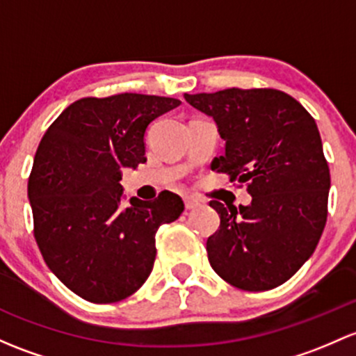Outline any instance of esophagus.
Instances as JSON below:
<instances>
[{"instance_id": "esophagus-1", "label": "esophagus", "mask_w": 356, "mask_h": 356, "mask_svg": "<svg viewBox=\"0 0 356 356\" xmlns=\"http://www.w3.org/2000/svg\"><path fill=\"white\" fill-rule=\"evenodd\" d=\"M184 204H186V209H196L197 207H200V201L194 200V197H184Z\"/></svg>"}]
</instances>
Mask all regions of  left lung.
Wrapping results in <instances>:
<instances>
[{
	"label": "left lung",
	"instance_id": "left-lung-1",
	"mask_svg": "<svg viewBox=\"0 0 356 356\" xmlns=\"http://www.w3.org/2000/svg\"><path fill=\"white\" fill-rule=\"evenodd\" d=\"M213 118L225 155L211 170L247 182L252 201H211L220 228L208 238L211 268L230 285L263 291L290 280L312 256L327 218L331 175L319 129L300 102L273 88L184 93Z\"/></svg>",
	"mask_w": 356,
	"mask_h": 356
}]
</instances>
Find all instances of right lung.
I'll return each mask as SVG.
<instances>
[{"label": "right lung", "instance_id": "1", "mask_svg": "<svg viewBox=\"0 0 356 356\" xmlns=\"http://www.w3.org/2000/svg\"><path fill=\"white\" fill-rule=\"evenodd\" d=\"M170 97L119 93L66 107L40 140L29 179L33 235L49 269L76 295L112 304L133 295L155 263V234L184 211L174 193L122 207V168L147 162L149 122Z\"/></svg>", "mask_w": 356, "mask_h": 356}]
</instances>
